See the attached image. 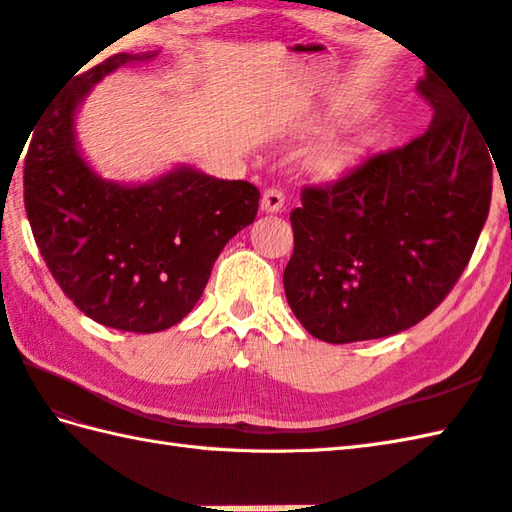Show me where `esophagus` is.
Wrapping results in <instances>:
<instances>
[{
  "mask_svg": "<svg viewBox=\"0 0 512 512\" xmlns=\"http://www.w3.org/2000/svg\"><path fill=\"white\" fill-rule=\"evenodd\" d=\"M284 202H286L284 191L270 187L262 195V211H266V213H279L281 209H284Z\"/></svg>",
  "mask_w": 512,
  "mask_h": 512,
  "instance_id": "1",
  "label": "esophagus"
}]
</instances>
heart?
<instances>
[{
	"mask_svg": "<svg viewBox=\"0 0 512 512\" xmlns=\"http://www.w3.org/2000/svg\"><path fill=\"white\" fill-rule=\"evenodd\" d=\"M350 160H352L350 149L341 143H330L321 149L319 167L325 171H341L350 165Z\"/></svg>",
	"mask_w": 512,
	"mask_h": 512,
	"instance_id": "b5f03b06",
	"label": "heart"
}]
</instances>
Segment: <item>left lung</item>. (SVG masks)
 Wrapping results in <instances>:
<instances>
[{
  "instance_id": "obj_1",
  "label": "left lung",
  "mask_w": 512,
  "mask_h": 512,
  "mask_svg": "<svg viewBox=\"0 0 512 512\" xmlns=\"http://www.w3.org/2000/svg\"><path fill=\"white\" fill-rule=\"evenodd\" d=\"M427 132L365 158L290 213V310L314 339L354 343L409 330L464 273L488 217L493 157L471 112L429 70Z\"/></svg>"
}]
</instances>
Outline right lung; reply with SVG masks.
<instances>
[{"mask_svg":"<svg viewBox=\"0 0 512 512\" xmlns=\"http://www.w3.org/2000/svg\"><path fill=\"white\" fill-rule=\"evenodd\" d=\"M156 52L114 54L48 103L24 165L28 222L52 277L96 323L160 332L202 297L228 239L253 224L259 191L189 165L143 184L101 178L76 143L74 118L96 83Z\"/></svg>","mask_w":512,"mask_h":512,"instance_id":"right-lung-1","label":"right lung"}]
</instances>
